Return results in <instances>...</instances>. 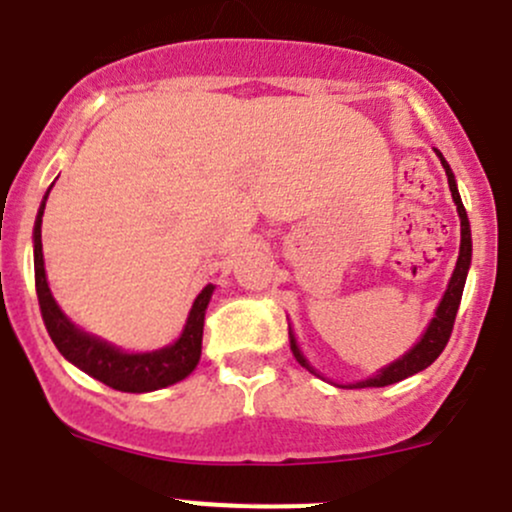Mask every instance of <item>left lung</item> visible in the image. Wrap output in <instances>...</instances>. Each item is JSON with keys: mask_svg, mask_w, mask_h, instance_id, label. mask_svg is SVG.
Listing matches in <instances>:
<instances>
[{"mask_svg": "<svg viewBox=\"0 0 512 512\" xmlns=\"http://www.w3.org/2000/svg\"><path fill=\"white\" fill-rule=\"evenodd\" d=\"M435 154L440 156V164H443L445 176H448L450 194H453V201H455V206H458V216H460V254H458V261H455L453 276H450V283H448V288H445L443 298H440L438 311H435V318L430 321V326L426 328V333L421 336V341H418L416 346H413L411 351L406 353V356H401L398 361H393L391 366L381 368V371H378L373 378L351 383V388H383V386H391V383L403 381V378L413 376V373L423 371V368H428L430 363H433L435 358L443 353L445 343H448L450 333H453L455 313H458L460 298H463L465 276H468L470 256H473V241H470L468 214H465V206H463V201H460L453 171H450L448 161L443 159V154H440V151H435ZM288 338H291V351H293V356H296V361L301 363L303 368H308L311 373H316V371H313L311 363L303 358V353H301V348H298L293 331H288ZM316 376H318V373H316Z\"/></svg>", "mask_w": 512, "mask_h": 512, "instance_id": "1", "label": "left lung"}]
</instances>
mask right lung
Returning a JSON list of instances; mask_svg holds the SVG:
<instances>
[{
	"label": "right lung",
	"mask_w": 512,
	"mask_h": 512,
	"mask_svg": "<svg viewBox=\"0 0 512 512\" xmlns=\"http://www.w3.org/2000/svg\"><path fill=\"white\" fill-rule=\"evenodd\" d=\"M44 194L42 206H39L37 221H34V283H37L39 308H42L44 326L52 336L54 346L59 348L67 361L82 368L91 378L101 381L104 386L114 388L121 393H146L159 391V388L179 383L189 376L201 358V338H204V316L206 306L211 301L214 286H206L196 296L191 306L186 326L181 331L179 341L171 346L159 348L151 353H124L121 348L101 341V338L89 336L79 326H74L62 308L54 301L52 291L47 283V271H44V254H42V216L47 206Z\"/></svg>",
	"instance_id": "add662e5"
}]
</instances>
